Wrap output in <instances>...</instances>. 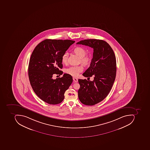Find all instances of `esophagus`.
Here are the masks:
<instances>
[{"label": "esophagus", "instance_id": "esophagus-1", "mask_svg": "<svg viewBox=\"0 0 150 150\" xmlns=\"http://www.w3.org/2000/svg\"><path fill=\"white\" fill-rule=\"evenodd\" d=\"M73 80L74 82H77L78 81V79H76V77H73Z\"/></svg>", "mask_w": 150, "mask_h": 150}]
</instances>
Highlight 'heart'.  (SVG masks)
<instances>
[{
    "mask_svg": "<svg viewBox=\"0 0 150 150\" xmlns=\"http://www.w3.org/2000/svg\"><path fill=\"white\" fill-rule=\"evenodd\" d=\"M74 52L77 56L80 58L81 62L84 64L87 65L90 61V58L88 55H86V50L84 48L81 47H76L74 50ZM68 54L65 53L62 57V62L63 64H66L67 63ZM83 68L81 66H71L66 69V73L70 75L71 76H78L80 73L83 71Z\"/></svg>",
    "mask_w": 150,
    "mask_h": 150,
    "instance_id": "heart-1",
    "label": "heart"
}]
</instances>
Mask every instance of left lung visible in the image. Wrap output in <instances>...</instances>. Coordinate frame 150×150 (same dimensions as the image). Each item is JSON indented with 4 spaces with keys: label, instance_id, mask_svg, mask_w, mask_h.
Listing matches in <instances>:
<instances>
[{
    "label": "left lung",
    "instance_id": "left-lung-1",
    "mask_svg": "<svg viewBox=\"0 0 150 150\" xmlns=\"http://www.w3.org/2000/svg\"><path fill=\"white\" fill-rule=\"evenodd\" d=\"M76 44L94 49L90 66L82 74L86 77L93 76L94 80L79 79L80 87L78 91L81 103L93 105L105 98L113 86L116 74L115 56L109 44L101 40H84Z\"/></svg>",
    "mask_w": 150,
    "mask_h": 150
}]
</instances>
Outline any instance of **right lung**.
I'll list each match as a JSON object with an SVG mask.
<instances>
[{
    "mask_svg": "<svg viewBox=\"0 0 150 150\" xmlns=\"http://www.w3.org/2000/svg\"><path fill=\"white\" fill-rule=\"evenodd\" d=\"M75 41L46 39L35 47L28 66V76L35 93L43 101L50 105L61 103L64 93L73 82L70 75L52 79L53 75H62V57Z\"/></svg>",
    "mask_w": 150,
    "mask_h": 150,
    "instance_id": "right-lung-1",
    "label": "right lung"
}]
</instances>
